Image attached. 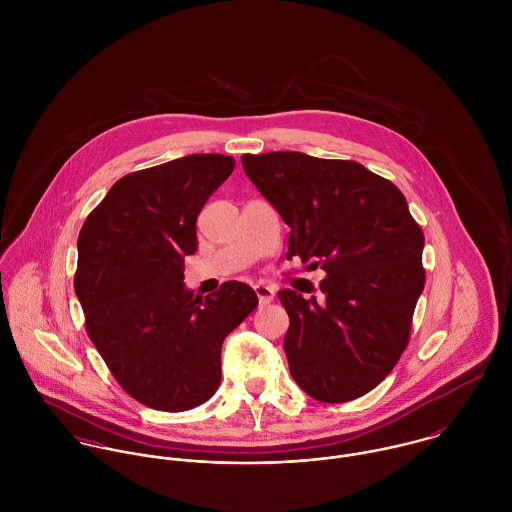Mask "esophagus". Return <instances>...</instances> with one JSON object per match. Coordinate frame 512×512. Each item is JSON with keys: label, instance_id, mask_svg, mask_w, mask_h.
I'll list each match as a JSON object with an SVG mask.
<instances>
[{"label": "esophagus", "instance_id": "1", "mask_svg": "<svg viewBox=\"0 0 512 512\" xmlns=\"http://www.w3.org/2000/svg\"><path fill=\"white\" fill-rule=\"evenodd\" d=\"M254 292L258 295L260 305H268V303H272V301H274V295H276V290H274L272 286H266V284H258V286H254Z\"/></svg>", "mask_w": 512, "mask_h": 512}]
</instances>
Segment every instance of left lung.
Listing matches in <instances>:
<instances>
[{
    "label": "left lung",
    "mask_w": 512,
    "mask_h": 512,
    "mask_svg": "<svg viewBox=\"0 0 512 512\" xmlns=\"http://www.w3.org/2000/svg\"><path fill=\"white\" fill-rule=\"evenodd\" d=\"M242 167L290 226L288 258L327 274L317 297L278 292L293 380L319 402L363 396L404 353L426 284L424 232L406 197L357 161L270 151L242 155Z\"/></svg>",
    "instance_id": "left-lung-1"
}]
</instances>
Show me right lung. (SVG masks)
Returning <instances> with one entry per match:
<instances>
[{"instance_id":"1","label":"right lung","mask_w":512,"mask_h":512,"mask_svg":"<svg viewBox=\"0 0 512 512\" xmlns=\"http://www.w3.org/2000/svg\"><path fill=\"white\" fill-rule=\"evenodd\" d=\"M232 169L230 155L193 153L130 173L78 234L74 292L86 333L120 386L161 412L217 392L222 341L258 305L242 282L207 297L183 284L197 217Z\"/></svg>"}]
</instances>
